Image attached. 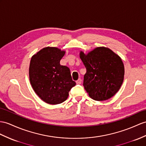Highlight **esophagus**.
Segmentation results:
<instances>
[{
	"label": "esophagus",
	"mask_w": 146,
	"mask_h": 146,
	"mask_svg": "<svg viewBox=\"0 0 146 146\" xmlns=\"http://www.w3.org/2000/svg\"><path fill=\"white\" fill-rule=\"evenodd\" d=\"M81 83H82V79H79L76 81L77 84H80Z\"/></svg>",
	"instance_id": "esophagus-1"
}]
</instances>
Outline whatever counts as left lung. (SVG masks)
Wrapping results in <instances>:
<instances>
[{
	"label": "left lung",
	"mask_w": 146,
	"mask_h": 146,
	"mask_svg": "<svg viewBox=\"0 0 146 146\" xmlns=\"http://www.w3.org/2000/svg\"><path fill=\"white\" fill-rule=\"evenodd\" d=\"M80 58L86 68L84 88L94 100H108L118 92L124 80V67L121 58L111 49L97 47Z\"/></svg>",
	"instance_id": "obj_1"
}]
</instances>
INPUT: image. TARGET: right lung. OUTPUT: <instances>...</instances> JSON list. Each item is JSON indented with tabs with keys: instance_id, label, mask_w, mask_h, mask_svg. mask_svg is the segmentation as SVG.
<instances>
[{
	"instance_id": "add662e5",
	"label": "right lung",
	"mask_w": 146,
	"mask_h": 146,
	"mask_svg": "<svg viewBox=\"0 0 146 146\" xmlns=\"http://www.w3.org/2000/svg\"><path fill=\"white\" fill-rule=\"evenodd\" d=\"M65 51L56 47H46L31 57L29 78L31 87L42 101L51 105L67 100L69 92L76 83L72 80L69 67L60 64Z\"/></svg>"
}]
</instances>
